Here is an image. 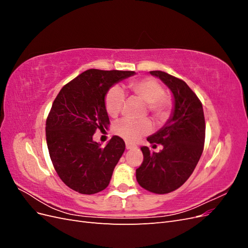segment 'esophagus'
<instances>
[{
    "label": "esophagus",
    "mask_w": 248,
    "mask_h": 248,
    "mask_svg": "<svg viewBox=\"0 0 248 248\" xmlns=\"http://www.w3.org/2000/svg\"><path fill=\"white\" fill-rule=\"evenodd\" d=\"M136 148V145L131 144V142H126V149L127 150H130V149H134Z\"/></svg>",
    "instance_id": "1"
}]
</instances>
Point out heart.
<instances>
[{
	"instance_id": "obj_1",
	"label": "heart",
	"mask_w": 248,
	"mask_h": 248,
	"mask_svg": "<svg viewBox=\"0 0 248 248\" xmlns=\"http://www.w3.org/2000/svg\"><path fill=\"white\" fill-rule=\"evenodd\" d=\"M131 91L138 97L148 103L151 114L159 122L166 121L170 116L171 102L164 95V89L160 82L152 78H145L133 80L129 85ZM125 101L124 90L119 87H112L106 96V109L109 117H117L122 110ZM152 130V124L149 120L122 119L114 126V131L119 137L127 140H137Z\"/></svg>"
}]
</instances>
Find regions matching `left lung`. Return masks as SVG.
<instances>
[{
	"mask_svg": "<svg viewBox=\"0 0 248 248\" xmlns=\"http://www.w3.org/2000/svg\"><path fill=\"white\" fill-rule=\"evenodd\" d=\"M150 74L170 90L174 108L164 126L147 139L160 144L162 150L151 153L141 147L144 160L136 175L142 188L163 194L183 185L196 169L204 149L206 125L202 103L185 81L163 71Z\"/></svg>",
	"mask_w": 248,
	"mask_h": 248,
	"instance_id": "1",
	"label": "left lung"
}]
</instances>
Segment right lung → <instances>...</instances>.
I'll return each instance as SVG.
<instances>
[{"mask_svg": "<svg viewBox=\"0 0 248 248\" xmlns=\"http://www.w3.org/2000/svg\"><path fill=\"white\" fill-rule=\"evenodd\" d=\"M134 74L89 69L65 85L56 97L46 120V144L57 174L71 189L93 194L109 184L125 142L114 136L102 148L93 136L96 130L108 128V90Z\"/></svg>", "mask_w": 248, "mask_h": 248, "instance_id": "right-lung-1", "label": "right lung"}]
</instances>
